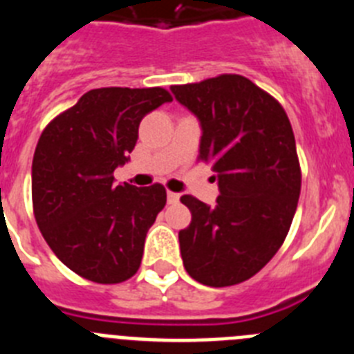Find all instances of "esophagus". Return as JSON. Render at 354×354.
Segmentation results:
<instances>
[{"mask_svg":"<svg viewBox=\"0 0 354 354\" xmlns=\"http://www.w3.org/2000/svg\"><path fill=\"white\" fill-rule=\"evenodd\" d=\"M167 198H168V204H177V202H179V198H180V195L179 193H174V192H168V195H167Z\"/></svg>","mask_w":354,"mask_h":354,"instance_id":"1","label":"esophagus"}]
</instances>
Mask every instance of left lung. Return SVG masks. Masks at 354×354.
I'll list each match as a JSON object with an SVG mask.
<instances>
[{
    "instance_id": "obj_1",
    "label": "left lung",
    "mask_w": 354,
    "mask_h": 354,
    "mask_svg": "<svg viewBox=\"0 0 354 354\" xmlns=\"http://www.w3.org/2000/svg\"><path fill=\"white\" fill-rule=\"evenodd\" d=\"M171 92L198 117V161L211 165L220 187L214 207L180 196L192 211L179 232L184 268L204 286H236L274 257L292 223L301 192L292 127L282 104L239 74Z\"/></svg>"
}]
</instances>
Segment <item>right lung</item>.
Segmentation results:
<instances>
[{
    "label": "right lung",
    "instance_id": "add662e5",
    "mask_svg": "<svg viewBox=\"0 0 354 354\" xmlns=\"http://www.w3.org/2000/svg\"><path fill=\"white\" fill-rule=\"evenodd\" d=\"M170 101L161 86L90 90L40 134L31 165L37 225L56 257L90 282H126L142 264L167 189L115 184L113 171L129 159L142 118Z\"/></svg>",
    "mask_w": 354,
    "mask_h": 354
}]
</instances>
